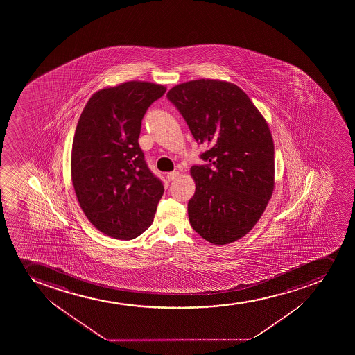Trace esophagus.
Returning a JSON list of instances; mask_svg holds the SVG:
<instances>
[{
    "label": "esophagus",
    "mask_w": 355,
    "mask_h": 355,
    "mask_svg": "<svg viewBox=\"0 0 355 355\" xmlns=\"http://www.w3.org/2000/svg\"><path fill=\"white\" fill-rule=\"evenodd\" d=\"M178 175H180V172L178 171L168 172V175H166V178H168V182H172V180H175Z\"/></svg>",
    "instance_id": "34e87169"
}]
</instances>
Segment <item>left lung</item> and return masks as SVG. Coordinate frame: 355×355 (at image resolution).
<instances>
[{
  "label": "left lung",
  "instance_id": "obj_1",
  "mask_svg": "<svg viewBox=\"0 0 355 355\" xmlns=\"http://www.w3.org/2000/svg\"><path fill=\"white\" fill-rule=\"evenodd\" d=\"M199 144L204 165H193L191 225L202 239L225 245L259 220L274 187V146L263 116L245 92L229 82L196 80L166 94Z\"/></svg>",
  "mask_w": 355,
  "mask_h": 355
}]
</instances>
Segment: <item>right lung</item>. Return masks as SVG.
Listing matches in <instances>:
<instances>
[{
  "mask_svg": "<svg viewBox=\"0 0 355 355\" xmlns=\"http://www.w3.org/2000/svg\"><path fill=\"white\" fill-rule=\"evenodd\" d=\"M165 92L139 81L103 89L78 119L71 150L75 193L89 221L113 239L140 236L164 192L137 140L148 107Z\"/></svg>",
  "mask_w": 355,
  "mask_h": 355,
  "instance_id": "obj_1",
  "label": "right lung"
}]
</instances>
